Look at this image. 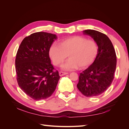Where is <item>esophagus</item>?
Instances as JSON below:
<instances>
[{
	"label": "esophagus",
	"instance_id": "34e87169",
	"mask_svg": "<svg viewBox=\"0 0 129 129\" xmlns=\"http://www.w3.org/2000/svg\"><path fill=\"white\" fill-rule=\"evenodd\" d=\"M68 73H65V72H60L59 73V75L60 76H63L65 75H66V74H68Z\"/></svg>",
	"mask_w": 129,
	"mask_h": 129
}]
</instances>
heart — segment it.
I'll return each mask as SVG.
<instances>
[{
	"mask_svg": "<svg viewBox=\"0 0 129 129\" xmlns=\"http://www.w3.org/2000/svg\"><path fill=\"white\" fill-rule=\"evenodd\" d=\"M99 51L97 42L81 36L66 39L59 42L58 45H52L49 54L54 64L60 66L68 55L69 59L62 65L64 71L87 67L96 58Z\"/></svg>",
	"mask_w": 129,
	"mask_h": 129,
	"instance_id": "1",
	"label": "heart"
}]
</instances>
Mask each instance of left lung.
I'll return each mask as SVG.
<instances>
[{
    "mask_svg": "<svg viewBox=\"0 0 129 129\" xmlns=\"http://www.w3.org/2000/svg\"><path fill=\"white\" fill-rule=\"evenodd\" d=\"M90 36L99 46L95 61L80 73L77 87L86 97H95L102 94L110 86L114 79L117 57L111 41L106 35L93 29L83 31Z\"/></svg>",
    "mask_w": 129,
    "mask_h": 129,
    "instance_id": "obj_1",
    "label": "left lung"
}]
</instances>
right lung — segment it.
Segmentation results:
<instances>
[{"label": "right lung", "instance_id": "right-lung-1", "mask_svg": "<svg viewBox=\"0 0 129 129\" xmlns=\"http://www.w3.org/2000/svg\"><path fill=\"white\" fill-rule=\"evenodd\" d=\"M55 34L39 32L24 39L15 58L19 86L34 100L46 99L55 91L60 76L54 71L49 56Z\"/></svg>", "mask_w": 129, "mask_h": 129}]
</instances>
